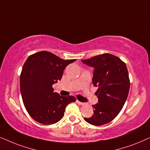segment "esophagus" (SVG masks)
Wrapping results in <instances>:
<instances>
[{"mask_svg": "<svg viewBox=\"0 0 150 150\" xmlns=\"http://www.w3.org/2000/svg\"><path fill=\"white\" fill-rule=\"evenodd\" d=\"M77 103H78L79 105H85V103L81 102V101H79L78 100H77Z\"/></svg>", "mask_w": 150, "mask_h": 150, "instance_id": "obj_1", "label": "esophagus"}]
</instances>
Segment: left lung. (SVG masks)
<instances>
[{
	"mask_svg": "<svg viewBox=\"0 0 150 150\" xmlns=\"http://www.w3.org/2000/svg\"><path fill=\"white\" fill-rule=\"evenodd\" d=\"M81 62L94 68L93 83L98 87V103L93 105L94 114L84 120L93 125H104L119 115L124 105L129 90L126 65L118 57L110 53L96 55Z\"/></svg>",
	"mask_w": 150,
	"mask_h": 150,
	"instance_id": "left-lung-1",
	"label": "left lung"
}]
</instances>
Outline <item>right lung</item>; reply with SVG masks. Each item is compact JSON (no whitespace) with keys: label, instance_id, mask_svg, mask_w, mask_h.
I'll list each match as a JSON object with an SVG mask.
<instances>
[{"label":"right lung","instance_id":"1","mask_svg":"<svg viewBox=\"0 0 150 150\" xmlns=\"http://www.w3.org/2000/svg\"><path fill=\"white\" fill-rule=\"evenodd\" d=\"M76 59L64 60L49 51L29 55L20 77V88L24 105L29 115L44 125L62 119L69 103L76 101L73 96L63 97L52 87L62 77L64 70Z\"/></svg>","mask_w":150,"mask_h":150}]
</instances>
